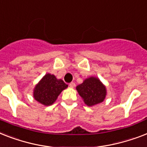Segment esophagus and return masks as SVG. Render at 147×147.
<instances>
[{"instance_id":"obj_1","label":"esophagus","mask_w":147,"mask_h":147,"mask_svg":"<svg viewBox=\"0 0 147 147\" xmlns=\"http://www.w3.org/2000/svg\"><path fill=\"white\" fill-rule=\"evenodd\" d=\"M75 86H76V84H75V83H74V82H71V83H70V84H69V86L70 87H74Z\"/></svg>"}]
</instances>
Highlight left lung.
Here are the masks:
<instances>
[{
	"instance_id": "8db88e82",
	"label": "left lung",
	"mask_w": 147,
	"mask_h": 147,
	"mask_svg": "<svg viewBox=\"0 0 147 147\" xmlns=\"http://www.w3.org/2000/svg\"><path fill=\"white\" fill-rule=\"evenodd\" d=\"M80 96L83 98L88 106H92L104 101L106 90L99 80L96 77H90L77 86Z\"/></svg>"
}]
</instances>
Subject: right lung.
Here are the masks:
<instances>
[{"mask_svg": "<svg viewBox=\"0 0 147 147\" xmlns=\"http://www.w3.org/2000/svg\"><path fill=\"white\" fill-rule=\"evenodd\" d=\"M67 87V85L62 80H57L55 76L48 74L36 85L34 98L44 105H51Z\"/></svg>", "mask_w": 147, "mask_h": 147, "instance_id": "add662e5", "label": "right lung"}]
</instances>
